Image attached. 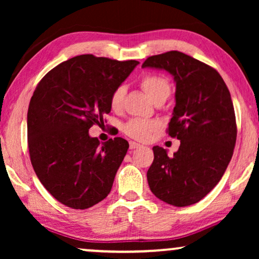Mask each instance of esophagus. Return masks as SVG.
<instances>
[{
	"instance_id": "1",
	"label": "esophagus",
	"mask_w": 259,
	"mask_h": 259,
	"mask_svg": "<svg viewBox=\"0 0 259 259\" xmlns=\"http://www.w3.org/2000/svg\"><path fill=\"white\" fill-rule=\"evenodd\" d=\"M139 147H141L140 144L134 143V141H130V148H131V150H136V148H139Z\"/></svg>"
}]
</instances>
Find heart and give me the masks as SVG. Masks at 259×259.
Instances as JSON below:
<instances>
[{"instance_id": "obj_1", "label": "heart", "mask_w": 259, "mask_h": 259, "mask_svg": "<svg viewBox=\"0 0 259 259\" xmlns=\"http://www.w3.org/2000/svg\"><path fill=\"white\" fill-rule=\"evenodd\" d=\"M140 86L154 102L161 100V99H167L169 93H171L169 81L166 77L157 75V74L145 75L140 80ZM125 94L126 87L123 84H120V86L114 88L111 98H109V105H111L113 111H120L122 108ZM159 127H160V122L158 120L133 118L125 123L123 133L132 139L146 141L150 139L151 134L155 132Z\"/></svg>"}]
</instances>
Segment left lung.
I'll return each mask as SVG.
<instances>
[{
	"instance_id": "left-lung-1",
	"label": "left lung",
	"mask_w": 259,
	"mask_h": 259,
	"mask_svg": "<svg viewBox=\"0 0 259 259\" xmlns=\"http://www.w3.org/2000/svg\"><path fill=\"white\" fill-rule=\"evenodd\" d=\"M143 67L165 69L175 77L176 106L167 133L180 140L173 157L153 147L148 186L173 206L196 204L219 183L232 158L237 125L231 95L217 70L182 52L150 56Z\"/></svg>"
}]
</instances>
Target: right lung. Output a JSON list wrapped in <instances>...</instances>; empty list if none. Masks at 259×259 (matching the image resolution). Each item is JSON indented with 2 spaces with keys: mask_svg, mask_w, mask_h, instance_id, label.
Returning <instances> with one entry per match:
<instances>
[{
  "mask_svg": "<svg viewBox=\"0 0 259 259\" xmlns=\"http://www.w3.org/2000/svg\"><path fill=\"white\" fill-rule=\"evenodd\" d=\"M138 63L79 55L49 70L35 88L27 114L30 161L66 206L84 210L111 192L128 143L116 137L101 144L88 131L104 125L112 92Z\"/></svg>",
  "mask_w": 259,
  "mask_h": 259,
  "instance_id": "right-lung-1",
  "label": "right lung"
}]
</instances>
